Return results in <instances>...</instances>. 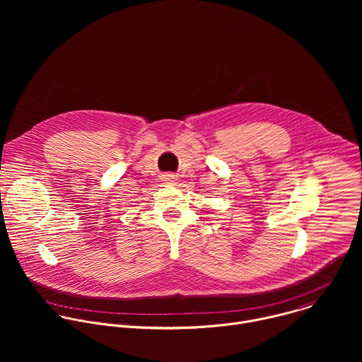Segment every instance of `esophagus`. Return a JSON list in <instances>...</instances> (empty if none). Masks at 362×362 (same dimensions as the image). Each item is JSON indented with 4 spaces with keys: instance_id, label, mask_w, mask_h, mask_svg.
Returning a JSON list of instances; mask_svg holds the SVG:
<instances>
[{
    "instance_id": "esophagus-1",
    "label": "esophagus",
    "mask_w": 362,
    "mask_h": 362,
    "mask_svg": "<svg viewBox=\"0 0 362 362\" xmlns=\"http://www.w3.org/2000/svg\"><path fill=\"white\" fill-rule=\"evenodd\" d=\"M166 182L172 183V182H175V177H173V176H170V175H168V176H166Z\"/></svg>"
}]
</instances>
